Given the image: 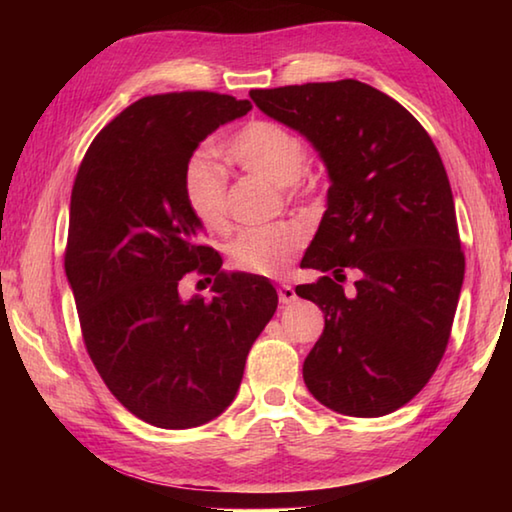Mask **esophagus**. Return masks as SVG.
<instances>
[{"label": "esophagus", "instance_id": "34e87169", "mask_svg": "<svg viewBox=\"0 0 512 512\" xmlns=\"http://www.w3.org/2000/svg\"><path fill=\"white\" fill-rule=\"evenodd\" d=\"M277 296H280L282 305H289V302L296 300V289L291 287V284H280V289H277Z\"/></svg>", "mask_w": 512, "mask_h": 512}]
</instances>
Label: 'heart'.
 <instances>
[{
    "mask_svg": "<svg viewBox=\"0 0 512 512\" xmlns=\"http://www.w3.org/2000/svg\"><path fill=\"white\" fill-rule=\"evenodd\" d=\"M225 155L253 176L277 187H291L307 171L309 151L305 140L277 121L255 119L230 137ZM185 203L203 228L223 232L228 228V178L210 155L198 153L189 160L183 180ZM307 244L305 225L280 221L264 228L241 230L225 248L232 268L253 275H280Z\"/></svg>",
    "mask_w": 512,
    "mask_h": 512,
    "instance_id": "heart-1",
    "label": "heart"
}]
</instances>
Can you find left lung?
<instances>
[{
    "mask_svg": "<svg viewBox=\"0 0 512 512\" xmlns=\"http://www.w3.org/2000/svg\"><path fill=\"white\" fill-rule=\"evenodd\" d=\"M316 146L332 185L296 293L325 329L302 366L327 409L379 418L411 402L447 350L465 255L440 153L409 110L361 81L250 90ZM355 273V287L344 289Z\"/></svg>",
    "mask_w": 512,
    "mask_h": 512,
    "instance_id": "1",
    "label": "left lung"
}]
</instances>
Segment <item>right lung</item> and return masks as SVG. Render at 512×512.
I'll use <instances>...</instances> for the list:
<instances>
[{
    "label": "right lung",
    "instance_id": "add662e5",
    "mask_svg": "<svg viewBox=\"0 0 512 512\" xmlns=\"http://www.w3.org/2000/svg\"><path fill=\"white\" fill-rule=\"evenodd\" d=\"M250 108L216 92L144 97L94 137L76 173L65 273L85 350L153 427H198L228 409L277 309L266 277L221 271L183 194L196 146ZM187 274L214 276L215 298L180 299Z\"/></svg>",
    "mask_w": 512,
    "mask_h": 512
}]
</instances>
